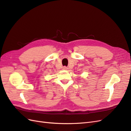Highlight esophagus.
Listing matches in <instances>:
<instances>
[{
  "label": "esophagus",
  "mask_w": 131,
  "mask_h": 131,
  "mask_svg": "<svg viewBox=\"0 0 131 131\" xmlns=\"http://www.w3.org/2000/svg\"><path fill=\"white\" fill-rule=\"evenodd\" d=\"M63 70H67V67H66V66H64L63 67Z\"/></svg>",
  "instance_id": "34e87169"
}]
</instances>
